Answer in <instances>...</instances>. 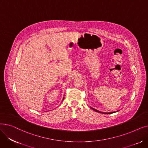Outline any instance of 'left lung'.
I'll use <instances>...</instances> for the list:
<instances>
[{
  "instance_id": "8db88e82",
  "label": "left lung",
  "mask_w": 148,
  "mask_h": 148,
  "mask_svg": "<svg viewBox=\"0 0 148 148\" xmlns=\"http://www.w3.org/2000/svg\"><path fill=\"white\" fill-rule=\"evenodd\" d=\"M90 108H92V109L93 110H94V111H95V112H98V113H103V114H112V113H115V112H118V111H116V112H108V113H106V112H100V111H99V110H96V109H95V108H92V107H90Z\"/></svg>"
}]
</instances>
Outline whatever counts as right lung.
Returning a JSON list of instances; mask_svg holds the SVG:
<instances>
[{"instance_id": "right-lung-1", "label": "right lung", "mask_w": 148, "mask_h": 148, "mask_svg": "<svg viewBox=\"0 0 148 148\" xmlns=\"http://www.w3.org/2000/svg\"><path fill=\"white\" fill-rule=\"evenodd\" d=\"M64 99V98H63V99H62V101H63Z\"/></svg>"}]
</instances>
